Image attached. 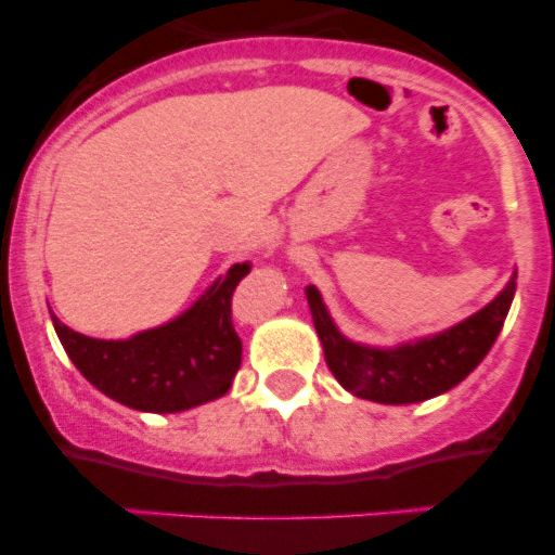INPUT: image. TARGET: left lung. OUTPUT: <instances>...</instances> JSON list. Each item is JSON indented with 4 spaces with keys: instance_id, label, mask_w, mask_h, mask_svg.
I'll use <instances>...</instances> for the list:
<instances>
[{
    "instance_id": "8db88e82",
    "label": "left lung",
    "mask_w": 555,
    "mask_h": 555,
    "mask_svg": "<svg viewBox=\"0 0 555 555\" xmlns=\"http://www.w3.org/2000/svg\"><path fill=\"white\" fill-rule=\"evenodd\" d=\"M514 281L469 320L434 338L397 350H377L347 341L336 331L320 292L306 288L308 306L313 313V327L322 338L325 361L336 380L356 397L386 405L423 403L430 397L459 386L475 366L492 350L500 327L514 300Z\"/></svg>"
}]
</instances>
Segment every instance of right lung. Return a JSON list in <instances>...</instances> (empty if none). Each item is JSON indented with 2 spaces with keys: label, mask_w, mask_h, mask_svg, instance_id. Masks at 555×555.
<instances>
[{
  "label": "right lung",
  "mask_w": 555,
  "mask_h": 555,
  "mask_svg": "<svg viewBox=\"0 0 555 555\" xmlns=\"http://www.w3.org/2000/svg\"><path fill=\"white\" fill-rule=\"evenodd\" d=\"M249 263H235L183 317L127 341L91 338L63 325L57 338L88 384L116 403L152 414H175L217 400L242 366V338L230 300Z\"/></svg>",
  "instance_id": "obj_1"
}]
</instances>
